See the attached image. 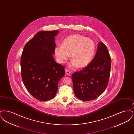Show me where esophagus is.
I'll use <instances>...</instances> for the list:
<instances>
[{
    "label": "esophagus",
    "instance_id": "esophagus-1",
    "mask_svg": "<svg viewBox=\"0 0 134 134\" xmlns=\"http://www.w3.org/2000/svg\"><path fill=\"white\" fill-rule=\"evenodd\" d=\"M65 72H66V74L67 75H70L71 72H70V71L68 70V69H66V70H65Z\"/></svg>",
    "mask_w": 134,
    "mask_h": 134
}]
</instances>
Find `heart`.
I'll return each instance as SVG.
<instances>
[{
  "label": "heart",
  "instance_id": "heart-1",
  "mask_svg": "<svg viewBox=\"0 0 134 134\" xmlns=\"http://www.w3.org/2000/svg\"><path fill=\"white\" fill-rule=\"evenodd\" d=\"M94 41L80 35H73L63 41L62 46L55 48V54L58 61L61 64L65 63L71 54L72 67L83 68L92 61L96 52Z\"/></svg>",
  "mask_w": 134,
  "mask_h": 134
}]
</instances>
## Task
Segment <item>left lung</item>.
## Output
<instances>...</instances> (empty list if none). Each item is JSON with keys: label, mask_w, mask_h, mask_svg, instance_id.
I'll return each instance as SVG.
<instances>
[{"label": "left lung", "mask_w": 134, "mask_h": 134, "mask_svg": "<svg viewBox=\"0 0 134 134\" xmlns=\"http://www.w3.org/2000/svg\"><path fill=\"white\" fill-rule=\"evenodd\" d=\"M111 58L106 46L98 45L94 57L86 67L72 75L73 90L77 98L83 101L96 99L108 85Z\"/></svg>", "instance_id": "1"}]
</instances>
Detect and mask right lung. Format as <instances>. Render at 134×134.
<instances>
[{"instance_id": "1", "label": "right lung", "mask_w": 134, "mask_h": 134, "mask_svg": "<svg viewBox=\"0 0 134 134\" xmlns=\"http://www.w3.org/2000/svg\"><path fill=\"white\" fill-rule=\"evenodd\" d=\"M58 31H40L24 47L20 59L21 78L34 97L41 101L52 99L56 94L65 67L56 62L55 37Z\"/></svg>"}]
</instances>
